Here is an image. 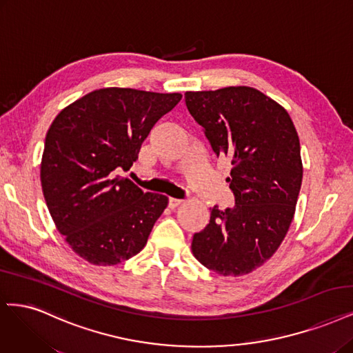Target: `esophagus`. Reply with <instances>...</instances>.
Wrapping results in <instances>:
<instances>
[{
	"instance_id": "esophagus-1",
	"label": "esophagus",
	"mask_w": 353,
	"mask_h": 353,
	"mask_svg": "<svg viewBox=\"0 0 353 353\" xmlns=\"http://www.w3.org/2000/svg\"><path fill=\"white\" fill-rule=\"evenodd\" d=\"M182 204V200H178V199H169L168 200V205H169V209H176V208H179V205Z\"/></svg>"
}]
</instances>
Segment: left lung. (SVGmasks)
<instances>
[{
    "instance_id": "8db88e82",
    "label": "left lung",
    "mask_w": 353,
    "mask_h": 353,
    "mask_svg": "<svg viewBox=\"0 0 353 353\" xmlns=\"http://www.w3.org/2000/svg\"><path fill=\"white\" fill-rule=\"evenodd\" d=\"M185 105L213 152L232 163L226 181L235 196L232 209H210L192 254L221 276L248 274L292 223L303 174L296 128L282 105L248 86L185 92Z\"/></svg>"
}]
</instances>
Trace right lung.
Instances as JSON below:
<instances>
[{
  "label": "right lung",
  "instance_id": "add662e5",
  "mask_svg": "<svg viewBox=\"0 0 353 353\" xmlns=\"http://www.w3.org/2000/svg\"><path fill=\"white\" fill-rule=\"evenodd\" d=\"M181 93L105 88L61 111L46 132L41 162L52 221L79 257L115 265L139 254L168 205L119 176L136 162L153 125Z\"/></svg>",
  "mask_w": 353,
  "mask_h": 353
}]
</instances>
